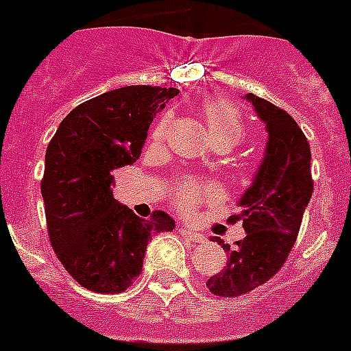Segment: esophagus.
I'll return each mask as SVG.
<instances>
[{"instance_id": "obj_1", "label": "esophagus", "mask_w": 351, "mask_h": 351, "mask_svg": "<svg viewBox=\"0 0 351 351\" xmlns=\"http://www.w3.org/2000/svg\"><path fill=\"white\" fill-rule=\"evenodd\" d=\"M180 233L186 237V239L193 240V242H204V234H200L198 231L191 230V228H187V226H182Z\"/></svg>"}]
</instances>
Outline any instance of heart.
<instances>
[{"mask_svg":"<svg viewBox=\"0 0 351 351\" xmlns=\"http://www.w3.org/2000/svg\"><path fill=\"white\" fill-rule=\"evenodd\" d=\"M204 114H206V123H208L209 134L213 138V142L220 140V142L231 143L234 147L242 140L244 123L240 120L239 111L231 104L224 100L209 101L204 107ZM169 121L171 118L167 114L158 120L153 132V138L156 142H160L165 136V132L169 129ZM213 197V186L209 182L197 180V178H186L184 182H180V186L176 187L175 191L176 206L184 211H193L198 204Z\"/></svg>","mask_w":351,"mask_h":351,"instance_id":"1","label":"heart"}]
</instances>
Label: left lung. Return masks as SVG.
I'll use <instances>...</instances> for the list:
<instances>
[{
  "instance_id": "left-lung-1",
  "label": "left lung",
  "mask_w": 351,
  "mask_h": 351,
  "mask_svg": "<svg viewBox=\"0 0 351 351\" xmlns=\"http://www.w3.org/2000/svg\"><path fill=\"white\" fill-rule=\"evenodd\" d=\"M244 98L266 123L267 142L253 184L239 200L240 213L230 217L242 220L245 237L234 247L217 239L230 258L206 286L219 297L247 293L282 267L313 193L310 143L297 121L264 98L251 93Z\"/></svg>"
}]
</instances>
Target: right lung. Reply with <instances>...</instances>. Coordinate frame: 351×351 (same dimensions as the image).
I'll use <instances>...</instances> for the list:
<instances>
[{
	"label": "right lung",
	"mask_w": 351,
	"mask_h": 351,
	"mask_svg": "<svg viewBox=\"0 0 351 351\" xmlns=\"http://www.w3.org/2000/svg\"><path fill=\"white\" fill-rule=\"evenodd\" d=\"M180 90L129 85L80 104L45 153L41 197L52 250L69 275L96 293H121L140 275L147 242L173 231L154 211L143 220L112 197L114 169L142 153L153 118Z\"/></svg>",
	"instance_id": "1"
}]
</instances>
